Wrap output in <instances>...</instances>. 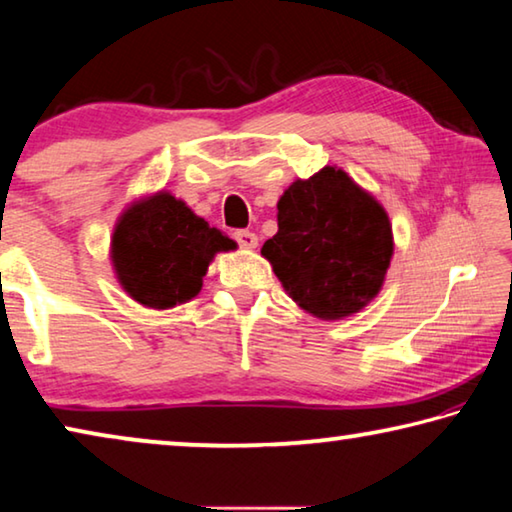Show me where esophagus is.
<instances>
[{"label":"esophagus","mask_w":512,"mask_h":512,"mask_svg":"<svg viewBox=\"0 0 512 512\" xmlns=\"http://www.w3.org/2000/svg\"><path fill=\"white\" fill-rule=\"evenodd\" d=\"M235 239H237V244L244 248V250H253V248H257V235H253V232H248V230H237L235 232Z\"/></svg>","instance_id":"34e87169"}]
</instances>
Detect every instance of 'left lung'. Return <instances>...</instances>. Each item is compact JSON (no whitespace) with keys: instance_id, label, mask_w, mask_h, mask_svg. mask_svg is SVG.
I'll use <instances>...</instances> for the list:
<instances>
[{"instance_id":"8db88e82","label":"left lung","mask_w":512,"mask_h":512,"mask_svg":"<svg viewBox=\"0 0 512 512\" xmlns=\"http://www.w3.org/2000/svg\"><path fill=\"white\" fill-rule=\"evenodd\" d=\"M393 250L384 205L341 167L327 164L284 189L277 235L262 255L300 309L320 320H343L377 298Z\"/></svg>"}]
</instances>
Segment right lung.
<instances>
[{"mask_svg": "<svg viewBox=\"0 0 512 512\" xmlns=\"http://www.w3.org/2000/svg\"><path fill=\"white\" fill-rule=\"evenodd\" d=\"M237 241L194 214L167 189L135 198L117 216L110 264L119 287L149 309L185 305L201 293L207 268Z\"/></svg>", "mask_w": 512, "mask_h": 512, "instance_id": "1", "label": "right lung"}]
</instances>
